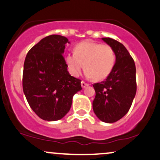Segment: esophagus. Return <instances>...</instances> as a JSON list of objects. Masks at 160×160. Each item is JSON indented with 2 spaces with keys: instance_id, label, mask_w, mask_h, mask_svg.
I'll use <instances>...</instances> for the list:
<instances>
[{
  "instance_id": "obj_1",
  "label": "esophagus",
  "mask_w": 160,
  "mask_h": 160,
  "mask_svg": "<svg viewBox=\"0 0 160 160\" xmlns=\"http://www.w3.org/2000/svg\"><path fill=\"white\" fill-rule=\"evenodd\" d=\"M88 86V84L86 83V82H85L84 81H82V82H81V86H82V88H86V87Z\"/></svg>"
}]
</instances>
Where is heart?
<instances>
[{
  "label": "heart",
  "mask_w": 160,
  "mask_h": 160,
  "mask_svg": "<svg viewBox=\"0 0 160 160\" xmlns=\"http://www.w3.org/2000/svg\"><path fill=\"white\" fill-rule=\"evenodd\" d=\"M74 52L65 56V62L72 76H79L85 67L88 78L101 81L107 78L113 69L116 55L108 44L85 41L77 44Z\"/></svg>",
  "instance_id": "b5f03b06"
}]
</instances>
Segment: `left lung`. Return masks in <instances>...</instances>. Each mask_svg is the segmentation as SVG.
Here are the masks:
<instances>
[{
	"instance_id": "1",
	"label": "left lung",
	"mask_w": 160,
	"mask_h": 160,
	"mask_svg": "<svg viewBox=\"0 0 160 160\" xmlns=\"http://www.w3.org/2000/svg\"><path fill=\"white\" fill-rule=\"evenodd\" d=\"M102 39L113 49L116 63L105 81L93 85L96 92L93 110L99 120L114 123L127 113L135 97L136 68L122 44L111 38Z\"/></svg>"
}]
</instances>
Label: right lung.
Returning <instances> with one entry per match:
<instances>
[{
    "mask_svg": "<svg viewBox=\"0 0 160 160\" xmlns=\"http://www.w3.org/2000/svg\"><path fill=\"white\" fill-rule=\"evenodd\" d=\"M69 43L65 37L50 35L28 51L23 68L22 88L30 107L39 118L60 120L69 111L72 98L82 90L81 80L71 76L63 54Z\"/></svg>",
    "mask_w": 160,
    "mask_h": 160,
    "instance_id": "add662e5",
    "label": "right lung"
}]
</instances>
